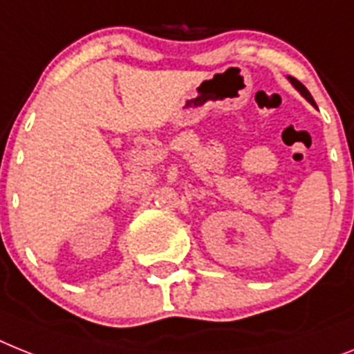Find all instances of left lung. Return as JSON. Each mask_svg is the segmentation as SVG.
<instances>
[{
  "label": "left lung",
  "mask_w": 354,
  "mask_h": 354,
  "mask_svg": "<svg viewBox=\"0 0 354 354\" xmlns=\"http://www.w3.org/2000/svg\"><path fill=\"white\" fill-rule=\"evenodd\" d=\"M288 81L292 82V84H293V88H295V90L299 91V93H301L302 97H304V99L308 100V102H310V104H313V106H315V100H313V97H311V93H310V91L306 90V86L302 84V82H299V81H297V79H293V77H288Z\"/></svg>",
  "instance_id": "obj_1"
}]
</instances>
